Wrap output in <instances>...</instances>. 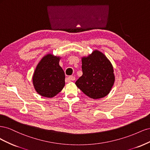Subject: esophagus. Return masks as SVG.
<instances>
[{"label":"esophagus","instance_id":"34e87169","mask_svg":"<svg viewBox=\"0 0 150 150\" xmlns=\"http://www.w3.org/2000/svg\"><path fill=\"white\" fill-rule=\"evenodd\" d=\"M74 80H75V77L73 76H71L69 77V78H67V81H66V82H67V81H74Z\"/></svg>","mask_w":150,"mask_h":150}]
</instances>
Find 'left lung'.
Returning a JSON list of instances; mask_svg holds the SVG:
<instances>
[{"label": "left lung", "mask_w": 150, "mask_h": 150, "mask_svg": "<svg viewBox=\"0 0 150 150\" xmlns=\"http://www.w3.org/2000/svg\"><path fill=\"white\" fill-rule=\"evenodd\" d=\"M83 75L76 85L91 98L99 99L107 96L115 82L113 67L104 54L94 51L82 58Z\"/></svg>", "instance_id": "1"}]
</instances>
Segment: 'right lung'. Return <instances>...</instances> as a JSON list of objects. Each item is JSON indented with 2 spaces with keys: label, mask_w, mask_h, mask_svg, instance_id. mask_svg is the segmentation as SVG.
Masks as SVG:
<instances>
[{
  "label": "right lung",
  "mask_w": 150,
  "mask_h": 150,
  "mask_svg": "<svg viewBox=\"0 0 150 150\" xmlns=\"http://www.w3.org/2000/svg\"><path fill=\"white\" fill-rule=\"evenodd\" d=\"M59 57L47 54L36 67L33 82L35 91L40 96L52 98L64 88L65 74L59 64Z\"/></svg>",
  "instance_id": "obj_1"
}]
</instances>
